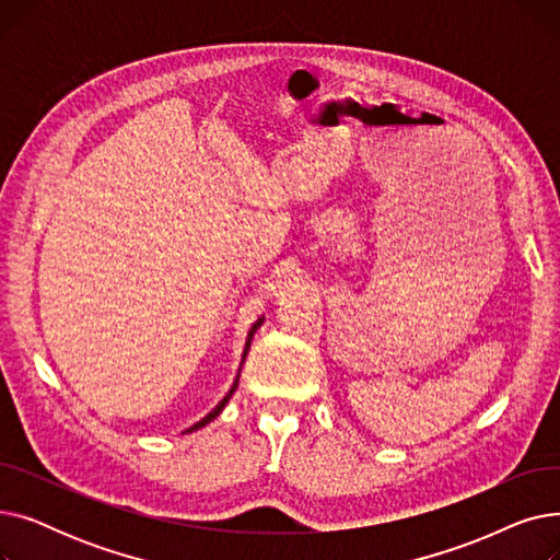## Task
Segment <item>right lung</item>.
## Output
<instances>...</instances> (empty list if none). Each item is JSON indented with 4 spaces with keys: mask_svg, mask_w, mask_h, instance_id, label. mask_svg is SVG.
I'll use <instances>...</instances> for the list:
<instances>
[{
    "mask_svg": "<svg viewBox=\"0 0 560 560\" xmlns=\"http://www.w3.org/2000/svg\"><path fill=\"white\" fill-rule=\"evenodd\" d=\"M260 325H262V317H258V319L254 322V325H252V329H249V334H247V342H245V351H243V363H245V357H247V351H249L252 338H254V334H256V329H258ZM238 376H241V372H238ZM238 376H235V381H233V386H231V390H229V393L224 395V399H222V401H220V404H218V406H215V408L211 410V413H209V416H206V418H201V420H199L197 424H192L190 429H186L188 433H190V431H197V429H201V427H206V424H209V422H213V420H215V418H218V416L222 413V408L226 406V401L231 399V395L235 393V388H238Z\"/></svg>",
    "mask_w": 560,
    "mask_h": 560,
    "instance_id": "obj_1",
    "label": "right lung"
}]
</instances>
